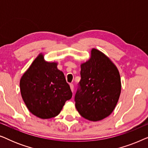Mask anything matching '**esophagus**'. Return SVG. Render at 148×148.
<instances>
[{
    "label": "esophagus",
    "mask_w": 148,
    "mask_h": 148,
    "mask_svg": "<svg viewBox=\"0 0 148 148\" xmlns=\"http://www.w3.org/2000/svg\"><path fill=\"white\" fill-rule=\"evenodd\" d=\"M70 88L72 92H73V90H74V86L73 84H70Z\"/></svg>",
    "instance_id": "esophagus-1"
}]
</instances>
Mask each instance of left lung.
I'll use <instances>...</instances> for the list:
<instances>
[{"label":"left lung","mask_w":148,"mask_h":148,"mask_svg":"<svg viewBox=\"0 0 148 148\" xmlns=\"http://www.w3.org/2000/svg\"><path fill=\"white\" fill-rule=\"evenodd\" d=\"M81 81L75 100L79 113L86 119L98 121L114 110L121 92L119 71L112 60L92 48L89 60L81 64Z\"/></svg>","instance_id":"1"}]
</instances>
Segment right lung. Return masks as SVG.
Returning <instances> with one entry per match:
<instances>
[{"mask_svg":"<svg viewBox=\"0 0 148 148\" xmlns=\"http://www.w3.org/2000/svg\"><path fill=\"white\" fill-rule=\"evenodd\" d=\"M58 62H48L40 53L20 79V91L29 112L38 118L50 119L59 114L72 97Z\"/></svg>","mask_w":148,"mask_h":148,"instance_id":"1","label":"right lung"}]
</instances>
